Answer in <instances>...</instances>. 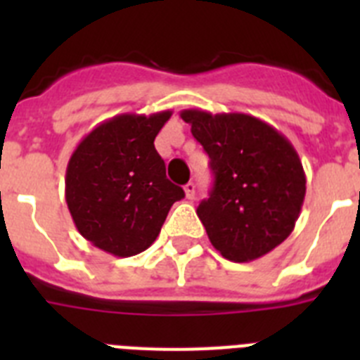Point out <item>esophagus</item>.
Instances as JSON below:
<instances>
[{"label":"esophagus","mask_w":360,"mask_h":360,"mask_svg":"<svg viewBox=\"0 0 360 360\" xmlns=\"http://www.w3.org/2000/svg\"><path fill=\"white\" fill-rule=\"evenodd\" d=\"M184 191H186V198H187V200H193V198H195V184H193V182L186 184V187H184Z\"/></svg>","instance_id":"obj_1"}]
</instances>
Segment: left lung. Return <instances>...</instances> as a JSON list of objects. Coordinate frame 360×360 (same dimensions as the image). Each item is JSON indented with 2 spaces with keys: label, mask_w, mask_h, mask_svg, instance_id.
Wrapping results in <instances>:
<instances>
[{
  "label": "left lung",
  "mask_w": 360,
  "mask_h": 360,
  "mask_svg": "<svg viewBox=\"0 0 360 360\" xmlns=\"http://www.w3.org/2000/svg\"><path fill=\"white\" fill-rule=\"evenodd\" d=\"M211 158L214 187L196 209L212 247L234 263L265 256L290 236L307 176L287 136L245 113H180Z\"/></svg>",
  "instance_id": "1"
}]
</instances>
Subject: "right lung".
<instances>
[{
  "label": "right lung",
  "instance_id": "right-lung-1",
  "mask_svg": "<svg viewBox=\"0 0 360 360\" xmlns=\"http://www.w3.org/2000/svg\"><path fill=\"white\" fill-rule=\"evenodd\" d=\"M173 111L122 113L101 122L68 160L65 196L73 224L94 247L117 257L144 252L160 234L182 187L165 178L155 136Z\"/></svg>",
  "mask_w": 360,
  "mask_h": 360
}]
</instances>
